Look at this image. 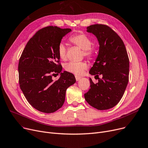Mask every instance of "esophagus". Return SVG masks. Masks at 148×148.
Returning a JSON list of instances; mask_svg holds the SVG:
<instances>
[{"instance_id": "obj_1", "label": "esophagus", "mask_w": 148, "mask_h": 148, "mask_svg": "<svg viewBox=\"0 0 148 148\" xmlns=\"http://www.w3.org/2000/svg\"><path fill=\"white\" fill-rule=\"evenodd\" d=\"M75 79H76V81H79L80 80L82 79V77H79V76H75Z\"/></svg>"}]
</instances>
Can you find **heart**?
Segmentation results:
<instances>
[{
    "label": "heart",
    "instance_id": "heart-1",
    "mask_svg": "<svg viewBox=\"0 0 148 148\" xmlns=\"http://www.w3.org/2000/svg\"><path fill=\"white\" fill-rule=\"evenodd\" d=\"M72 43L81 48L83 50L84 55L88 58H92L95 55V48L92 46V42L90 38L84 33H81L72 35L69 38ZM58 53L59 56L62 60H65L66 54V48L64 43H60L58 47ZM87 65L84 62L68 63L66 66V70L75 75H81L86 70Z\"/></svg>",
    "mask_w": 148,
    "mask_h": 148
}]
</instances>
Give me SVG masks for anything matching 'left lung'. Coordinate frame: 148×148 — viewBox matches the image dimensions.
I'll return each instance as SVG.
<instances>
[{"instance_id": "obj_1", "label": "left lung", "mask_w": 148, "mask_h": 148, "mask_svg": "<svg viewBox=\"0 0 148 148\" xmlns=\"http://www.w3.org/2000/svg\"><path fill=\"white\" fill-rule=\"evenodd\" d=\"M99 43L98 56L89 73L102 78L84 94L87 102L98 110L115 106L122 98L129 82V59L121 37L109 26L94 24L87 27Z\"/></svg>"}]
</instances>
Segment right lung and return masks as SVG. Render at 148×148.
Segmentation results:
<instances>
[{"label": "right lung", "instance_id": "1", "mask_svg": "<svg viewBox=\"0 0 148 148\" xmlns=\"http://www.w3.org/2000/svg\"><path fill=\"white\" fill-rule=\"evenodd\" d=\"M70 28L48 26L39 29L29 40L19 58V83L26 99L37 110L52 113L61 108L67 88L76 82L74 75L61 72L58 47ZM61 76L53 82L54 74Z\"/></svg>", "mask_w": 148, "mask_h": 148}]
</instances>
